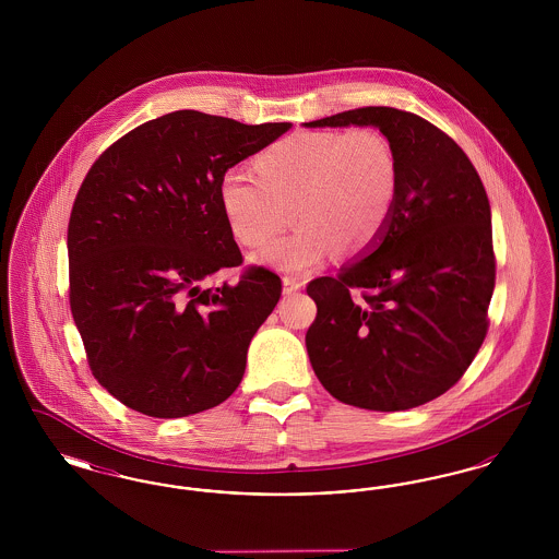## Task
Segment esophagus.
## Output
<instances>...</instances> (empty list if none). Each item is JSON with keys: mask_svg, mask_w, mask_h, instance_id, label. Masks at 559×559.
Wrapping results in <instances>:
<instances>
[{"mask_svg": "<svg viewBox=\"0 0 559 559\" xmlns=\"http://www.w3.org/2000/svg\"><path fill=\"white\" fill-rule=\"evenodd\" d=\"M301 287H304V283L299 278H295V276H285L283 278V293H287V295L299 292Z\"/></svg>", "mask_w": 559, "mask_h": 559, "instance_id": "1", "label": "esophagus"}]
</instances>
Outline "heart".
<instances>
[{"instance_id": "1", "label": "heart", "mask_w": 559, "mask_h": 559, "mask_svg": "<svg viewBox=\"0 0 559 559\" xmlns=\"http://www.w3.org/2000/svg\"><path fill=\"white\" fill-rule=\"evenodd\" d=\"M255 178L226 171L217 203L245 247L276 239L293 212L299 228L258 255L266 266L304 274L342 247L362 253L388 228L399 194V157L377 128L297 132L253 163Z\"/></svg>"}]
</instances>
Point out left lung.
I'll use <instances>...</instances> for the list:
<instances>
[{
	"instance_id": "1",
	"label": "left lung",
	"mask_w": 559,
	"mask_h": 559,
	"mask_svg": "<svg viewBox=\"0 0 559 559\" xmlns=\"http://www.w3.org/2000/svg\"><path fill=\"white\" fill-rule=\"evenodd\" d=\"M306 126H374L399 157L383 235L362 260L306 287L317 301L312 369L352 406H421L463 377L488 331L497 260L484 185L449 133L408 110L354 108ZM352 290L361 295L352 300Z\"/></svg>"
}]
</instances>
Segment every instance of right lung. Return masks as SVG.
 Masks as SVG:
<instances>
[{
    "instance_id": "1",
    "label": "right lung",
    "mask_w": 559,
    "mask_h": 559,
    "mask_svg": "<svg viewBox=\"0 0 559 559\" xmlns=\"http://www.w3.org/2000/svg\"><path fill=\"white\" fill-rule=\"evenodd\" d=\"M289 128L176 110L90 167L69 219V304L90 371L121 404L178 419L239 388L247 347L283 285L264 266L210 285L242 264L217 182Z\"/></svg>"
}]
</instances>
